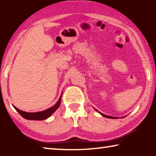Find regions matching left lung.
Returning <instances> with one entry per match:
<instances>
[{
	"label": "left lung",
	"instance_id": "obj_1",
	"mask_svg": "<svg viewBox=\"0 0 156 156\" xmlns=\"http://www.w3.org/2000/svg\"><path fill=\"white\" fill-rule=\"evenodd\" d=\"M98 112V113H100V114H101L102 116H104V117H106V118H112V119H113V118H114V119H115V118H117V117H112V116H109V115H105V114H103V113H100V112H99L98 111L97 109H96Z\"/></svg>",
	"mask_w": 156,
	"mask_h": 156
}]
</instances>
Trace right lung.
<instances>
[{
    "label": "right lung",
    "mask_w": 156,
    "mask_h": 156,
    "mask_svg": "<svg viewBox=\"0 0 156 156\" xmlns=\"http://www.w3.org/2000/svg\"><path fill=\"white\" fill-rule=\"evenodd\" d=\"M62 93L60 96L59 100H58V102L56 103L54 106L51 107V108H49L48 109H46L43 112H35V113H29L26 112H23L18 109V108L14 106V109L17 111V112L20 113L21 116H23V118H25L27 120H45L47 118L51 115V114L56 111L58 108L59 107L60 105V102H61V98H62Z\"/></svg>",
    "instance_id": "1"
}]
</instances>
